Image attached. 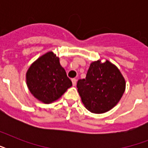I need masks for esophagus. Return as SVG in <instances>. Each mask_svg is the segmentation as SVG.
<instances>
[{
    "mask_svg": "<svg viewBox=\"0 0 148 148\" xmlns=\"http://www.w3.org/2000/svg\"><path fill=\"white\" fill-rule=\"evenodd\" d=\"M72 84H73V86H76L77 84V80L75 78H72L71 79Z\"/></svg>",
    "mask_w": 148,
    "mask_h": 148,
    "instance_id": "1",
    "label": "esophagus"
}]
</instances>
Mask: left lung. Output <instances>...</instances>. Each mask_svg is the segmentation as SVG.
<instances>
[{
  "label": "left lung",
  "mask_w": 148,
  "mask_h": 148,
  "mask_svg": "<svg viewBox=\"0 0 148 148\" xmlns=\"http://www.w3.org/2000/svg\"><path fill=\"white\" fill-rule=\"evenodd\" d=\"M126 83L119 69L109 60L90 64L85 79L77 88L81 101L89 111L103 114L112 109L123 96Z\"/></svg>",
  "instance_id": "1"
}]
</instances>
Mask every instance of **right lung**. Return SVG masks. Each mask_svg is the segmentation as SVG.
Here are the masks:
<instances>
[{
  "label": "right lung",
  "instance_id": "right-lung-1",
  "mask_svg": "<svg viewBox=\"0 0 148 148\" xmlns=\"http://www.w3.org/2000/svg\"><path fill=\"white\" fill-rule=\"evenodd\" d=\"M26 82L34 97L45 103L57 101L72 86L59 58L52 51L45 53L30 66Z\"/></svg>",
  "mask_w": 148,
  "mask_h": 148
}]
</instances>
